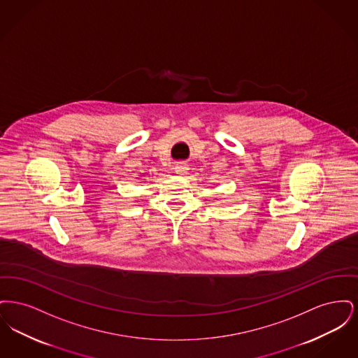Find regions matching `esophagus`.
Returning a JSON list of instances; mask_svg holds the SVG:
<instances>
[{
    "instance_id": "1",
    "label": "esophagus",
    "mask_w": 358,
    "mask_h": 358,
    "mask_svg": "<svg viewBox=\"0 0 358 358\" xmlns=\"http://www.w3.org/2000/svg\"><path fill=\"white\" fill-rule=\"evenodd\" d=\"M187 171H189V166H187L185 162H178V164L174 166V173H176V174H180V176L187 174Z\"/></svg>"
}]
</instances>
